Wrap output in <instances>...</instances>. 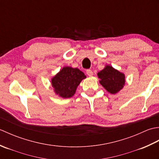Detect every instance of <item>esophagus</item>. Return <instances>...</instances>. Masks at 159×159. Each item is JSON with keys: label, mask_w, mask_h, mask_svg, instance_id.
Instances as JSON below:
<instances>
[{"label": "esophagus", "mask_w": 159, "mask_h": 159, "mask_svg": "<svg viewBox=\"0 0 159 159\" xmlns=\"http://www.w3.org/2000/svg\"><path fill=\"white\" fill-rule=\"evenodd\" d=\"M86 73L89 76H93V73L92 72V70H87Z\"/></svg>", "instance_id": "obj_1"}]
</instances>
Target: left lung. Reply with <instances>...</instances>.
Here are the masks:
<instances>
[{"instance_id":"left-lung-1","label":"left lung","mask_w":159,"mask_h":159,"mask_svg":"<svg viewBox=\"0 0 159 159\" xmlns=\"http://www.w3.org/2000/svg\"><path fill=\"white\" fill-rule=\"evenodd\" d=\"M97 74L100 85L111 94L117 93L125 85V74L110 65H106Z\"/></svg>"}]
</instances>
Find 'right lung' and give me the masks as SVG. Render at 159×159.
<instances>
[{
	"mask_svg": "<svg viewBox=\"0 0 159 159\" xmlns=\"http://www.w3.org/2000/svg\"><path fill=\"white\" fill-rule=\"evenodd\" d=\"M85 79V74L79 69L65 66L52 78L50 82L55 94L62 98H70L75 94L78 86Z\"/></svg>",
	"mask_w": 159,
	"mask_h": 159,
	"instance_id": "right-lung-1",
	"label": "right lung"
}]
</instances>
